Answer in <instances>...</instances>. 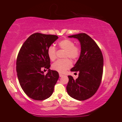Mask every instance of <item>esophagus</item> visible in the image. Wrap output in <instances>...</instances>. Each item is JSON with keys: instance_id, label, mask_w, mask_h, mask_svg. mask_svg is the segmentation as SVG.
I'll use <instances>...</instances> for the list:
<instances>
[{"instance_id": "obj_1", "label": "esophagus", "mask_w": 122, "mask_h": 122, "mask_svg": "<svg viewBox=\"0 0 122 122\" xmlns=\"http://www.w3.org/2000/svg\"><path fill=\"white\" fill-rule=\"evenodd\" d=\"M59 76H60V77H62V76H64V75H62V74L60 73V74H59Z\"/></svg>"}]
</instances>
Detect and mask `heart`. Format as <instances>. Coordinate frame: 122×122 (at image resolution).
I'll return each instance as SVG.
<instances>
[{
  "instance_id": "heart-1",
  "label": "heart",
  "mask_w": 122,
  "mask_h": 122,
  "mask_svg": "<svg viewBox=\"0 0 122 122\" xmlns=\"http://www.w3.org/2000/svg\"><path fill=\"white\" fill-rule=\"evenodd\" d=\"M58 47L60 49L65 50L64 54V59L59 60L52 65L54 71L60 73H64L71 68L72 62L70 58L73 60H76L81 54V47L75 45V42L70 39H65L58 42ZM47 55L51 61H54L57 57V49L54 46H50L47 49Z\"/></svg>"
}]
</instances>
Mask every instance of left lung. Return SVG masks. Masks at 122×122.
Returning a JSON list of instances; mask_svg holds the SVG:
<instances>
[{"instance_id":"left-lung-1","label":"left lung","mask_w":122,"mask_h":122,"mask_svg":"<svg viewBox=\"0 0 122 122\" xmlns=\"http://www.w3.org/2000/svg\"><path fill=\"white\" fill-rule=\"evenodd\" d=\"M69 38L79 40L81 54L72 72H79V77L74 80L68 76L66 91L70 96L78 100H85L95 95L101 83L103 72V57L95 41L85 33L73 35Z\"/></svg>"}]
</instances>
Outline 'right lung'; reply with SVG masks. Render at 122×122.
<instances>
[{"mask_svg": "<svg viewBox=\"0 0 122 122\" xmlns=\"http://www.w3.org/2000/svg\"><path fill=\"white\" fill-rule=\"evenodd\" d=\"M57 39L56 35L34 33L23 43L18 53V78L21 88L31 99L43 100L52 95L59 74L49 69L47 49ZM43 68L49 69L46 75L42 71Z\"/></svg>", "mask_w": 122, "mask_h": 122, "instance_id": "obj_1", "label": "right lung"}]
</instances>
